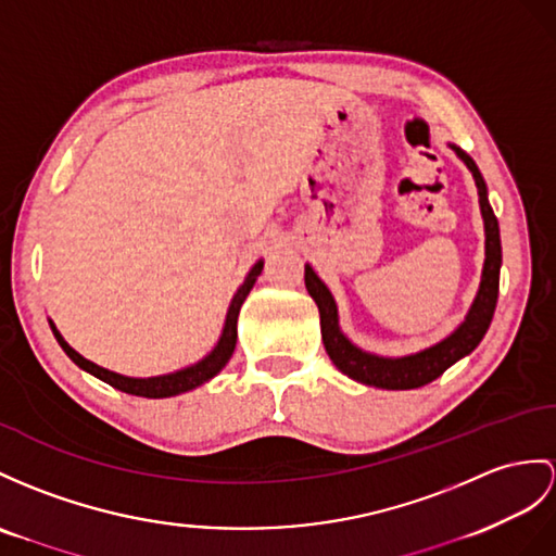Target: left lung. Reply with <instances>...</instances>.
Here are the masks:
<instances>
[{
  "label": "left lung",
  "instance_id": "8db88e82",
  "mask_svg": "<svg viewBox=\"0 0 556 556\" xmlns=\"http://www.w3.org/2000/svg\"><path fill=\"white\" fill-rule=\"evenodd\" d=\"M453 151L465 160V165L473 174V181H477L479 191V205L485 224V264H483V276H481V288L477 300H473L465 323L459 328L445 337L443 342L429 346L419 354L403 356V358H382L375 354H365L358 346L351 344L346 337L340 332V325H337V306L330 290L325 288V282L314 274V268H304V282L308 294L314 296L320 311V332H323V344L328 351L330 361L340 368L351 380L380 387V389H417L429 382H434L445 370L451 368L463 356L471 354L473 349L479 346L483 340L485 330L493 320L495 304H497V288H500V264H503V248H500V226L493 214V207L485 195V184L483 176L465 151H459L453 146Z\"/></svg>",
  "mask_w": 556,
  "mask_h": 556
}]
</instances>
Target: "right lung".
<instances>
[{"mask_svg":"<svg viewBox=\"0 0 556 556\" xmlns=\"http://www.w3.org/2000/svg\"><path fill=\"white\" fill-rule=\"evenodd\" d=\"M262 268H264V262H256L252 266V270H250V276L245 278V282H242L240 290L236 292L231 306H228L222 340L216 342V346L210 351V354L202 358V361H198L195 365H191V368L176 370V372H169V375L148 377V380H137V377H125V375H117V372L105 370V368H101V365L87 361L85 356H79L77 351L63 340L61 332L56 330V325H53V323H49V325H51V330H53V337H56L65 354L71 356V361L77 363L83 370L91 372L93 377H99V380H103L105 384H111V387H115L119 391H125V394L143 396V399L176 396V394H184V391H191V389H195L200 384H205L207 380H212V377L219 372L224 365L228 363V358L233 356L236 340H238V314H240V306H242V302H245V296L250 294L254 280L260 278Z\"/></svg>","mask_w":556,"mask_h":556,"instance_id":"obj_1","label":"right lung"}]
</instances>
